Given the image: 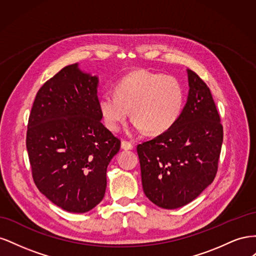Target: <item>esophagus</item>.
<instances>
[{"label":"esophagus","instance_id":"esophagus-1","mask_svg":"<svg viewBox=\"0 0 256 256\" xmlns=\"http://www.w3.org/2000/svg\"><path fill=\"white\" fill-rule=\"evenodd\" d=\"M122 148L125 150H132L134 148V145L132 143H130L126 140H122Z\"/></svg>","mask_w":256,"mask_h":256}]
</instances>
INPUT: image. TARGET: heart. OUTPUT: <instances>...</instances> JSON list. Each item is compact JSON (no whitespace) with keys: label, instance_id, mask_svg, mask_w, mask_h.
I'll return each instance as SVG.
<instances>
[{"label":"heart","instance_id":"obj_1","mask_svg":"<svg viewBox=\"0 0 256 256\" xmlns=\"http://www.w3.org/2000/svg\"><path fill=\"white\" fill-rule=\"evenodd\" d=\"M184 90L174 76L148 72H130L120 79L115 92L99 98V111L106 126L118 131L129 114L147 136H160L180 118L184 104Z\"/></svg>","mask_w":256,"mask_h":256}]
</instances>
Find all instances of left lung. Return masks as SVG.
I'll return each instance as SVG.
<instances>
[{
  "mask_svg": "<svg viewBox=\"0 0 256 256\" xmlns=\"http://www.w3.org/2000/svg\"><path fill=\"white\" fill-rule=\"evenodd\" d=\"M187 104L166 132L136 146L145 196L161 208L196 198L218 171L223 126L210 90L188 69Z\"/></svg>",
  "mask_w": 256,
  "mask_h": 256,
  "instance_id": "obj_1",
  "label": "left lung"
}]
</instances>
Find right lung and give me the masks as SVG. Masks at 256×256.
I'll return each instance as SVG.
<instances>
[{"label":"right lung","instance_id":"add662e5","mask_svg":"<svg viewBox=\"0 0 256 256\" xmlns=\"http://www.w3.org/2000/svg\"><path fill=\"white\" fill-rule=\"evenodd\" d=\"M97 76L72 64L37 92L26 131L36 187L69 212H86L104 196L106 168L120 140L102 122Z\"/></svg>","mask_w":256,"mask_h":256}]
</instances>
